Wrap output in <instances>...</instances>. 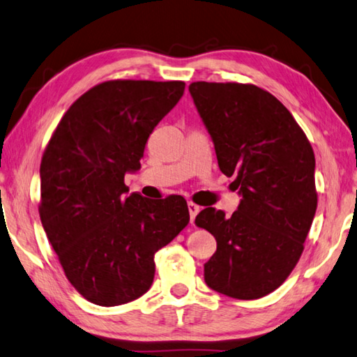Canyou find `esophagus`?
Returning <instances> with one entry per match:
<instances>
[{"mask_svg": "<svg viewBox=\"0 0 357 357\" xmlns=\"http://www.w3.org/2000/svg\"><path fill=\"white\" fill-rule=\"evenodd\" d=\"M189 213H190V222L193 223V220H195V217H197V213L199 212V206L198 204H195V203H192V201H189Z\"/></svg>", "mask_w": 357, "mask_h": 357, "instance_id": "34e87169", "label": "esophagus"}]
</instances>
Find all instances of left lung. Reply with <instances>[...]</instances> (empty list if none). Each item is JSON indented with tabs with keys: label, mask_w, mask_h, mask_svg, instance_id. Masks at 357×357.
<instances>
[{
	"label": "left lung",
	"mask_w": 357,
	"mask_h": 357,
	"mask_svg": "<svg viewBox=\"0 0 357 357\" xmlns=\"http://www.w3.org/2000/svg\"><path fill=\"white\" fill-rule=\"evenodd\" d=\"M189 92L220 170L236 178L242 195L229 218L213 207L195 218L217 241L204 281L237 300L262 298L287 280L303 255L319 201L314 150L289 109L255 84L198 81Z\"/></svg>",
	"instance_id": "obj_1"
}]
</instances>
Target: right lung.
Returning a JSON list of instances; mask_svg holds the SVG:
<instances>
[{
    "mask_svg": "<svg viewBox=\"0 0 357 357\" xmlns=\"http://www.w3.org/2000/svg\"><path fill=\"white\" fill-rule=\"evenodd\" d=\"M183 81L96 84L63 114L40 164L38 213L67 280L87 301L120 306L151 287L154 255L187 225L179 195H126L146 140L184 93Z\"/></svg>",
    "mask_w": 357,
    "mask_h": 357,
    "instance_id": "right-lung-1",
    "label": "right lung"
}]
</instances>
